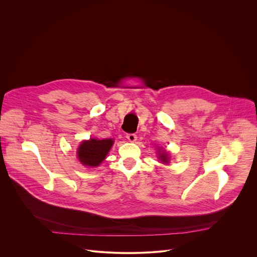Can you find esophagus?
<instances>
[{
    "mask_svg": "<svg viewBox=\"0 0 257 257\" xmlns=\"http://www.w3.org/2000/svg\"><path fill=\"white\" fill-rule=\"evenodd\" d=\"M126 137H127V139H128L130 142H134V141H136V139H137V136H136V134H134V133H129V134L126 135Z\"/></svg>",
    "mask_w": 257,
    "mask_h": 257,
    "instance_id": "1",
    "label": "esophagus"
}]
</instances>
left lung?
<instances>
[{
    "instance_id": "8db88e82",
    "label": "left lung",
    "mask_w": 257,
    "mask_h": 257,
    "mask_svg": "<svg viewBox=\"0 0 257 257\" xmlns=\"http://www.w3.org/2000/svg\"><path fill=\"white\" fill-rule=\"evenodd\" d=\"M161 156H160V159H161V161L162 162H164V163H168L169 161H168V155L166 154V153H164V154H160Z\"/></svg>"
}]
</instances>
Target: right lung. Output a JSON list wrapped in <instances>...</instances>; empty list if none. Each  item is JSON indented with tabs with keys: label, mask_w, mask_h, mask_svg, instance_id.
Returning <instances> with one entry per match:
<instances>
[{
	"label": "right lung",
	"mask_w": 257,
	"mask_h": 257,
	"mask_svg": "<svg viewBox=\"0 0 257 257\" xmlns=\"http://www.w3.org/2000/svg\"><path fill=\"white\" fill-rule=\"evenodd\" d=\"M112 139H90L83 141L77 151L80 163L87 167H97L107 155L113 145Z\"/></svg>",
	"instance_id": "right-lung-1"
}]
</instances>
